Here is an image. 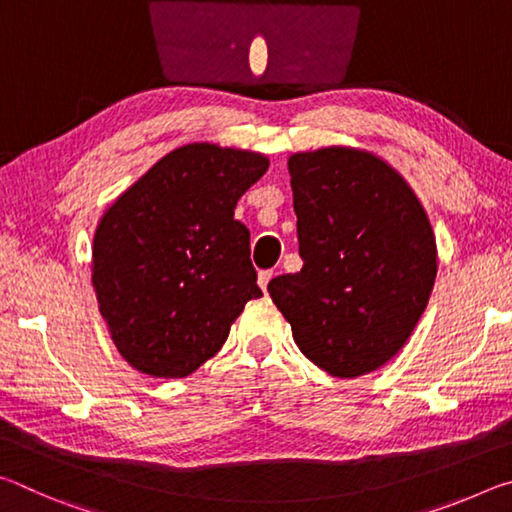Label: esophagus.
I'll use <instances>...</instances> for the list:
<instances>
[{"label":"esophagus","mask_w":512,"mask_h":512,"mask_svg":"<svg viewBox=\"0 0 512 512\" xmlns=\"http://www.w3.org/2000/svg\"><path fill=\"white\" fill-rule=\"evenodd\" d=\"M271 277H273V271H259L257 282H259V287H262L264 291H266V287H268V282H271Z\"/></svg>","instance_id":"obj_1"}]
</instances>
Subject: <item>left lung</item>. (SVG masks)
I'll use <instances>...</instances> for the list:
<instances>
[{
    "label": "left lung",
    "instance_id": "obj_1",
    "mask_svg": "<svg viewBox=\"0 0 512 512\" xmlns=\"http://www.w3.org/2000/svg\"><path fill=\"white\" fill-rule=\"evenodd\" d=\"M300 273L268 293L300 352L352 379L391 361L418 325L436 280L427 212L391 164L329 146L289 158Z\"/></svg>",
    "mask_w": 512,
    "mask_h": 512
}]
</instances>
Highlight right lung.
Listing matches in <instances>:
<instances>
[{
  "label": "right lung",
  "instance_id": "1",
  "mask_svg": "<svg viewBox=\"0 0 512 512\" xmlns=\"http://www.w3.org/2000/svg\"><path fill=\"white\" fill-rule=\"evenodd\" d=\"M264 155L216 144L171 151L101 216L92 284L117 350L151 377H187L262 296L235 207Z\"/></svg>",
  "mask_w": 512,
  "mask_h": 512
}]
</instances>
